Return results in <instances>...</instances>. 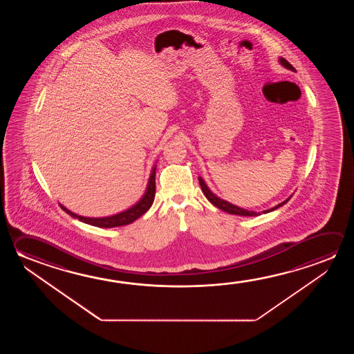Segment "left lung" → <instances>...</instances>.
<instances>
[{
    "label": "left lung",
    "mask_w": 354,
    "mask_h": 354,
    "mask_svg": "<svg viewBox=\"0 0 354 354\" xmlns=\"http://www.w3.org/2000/svg\"><path fill=\"white\" fill-rule=\"evenodd\" d=\"M280 63L284 65L285 68H288V69L295 71V68H294L292 65L290 64L289 62H288L286 59L280 58ZM198 183H200V186H201V189H203L205 196L207 197V200H209V203L214 205L216 207H218V209H222V211L228 212V214H238V216H258V214H258V212H254V211H248V209H241V207L234 206L232 203H227L225 200H221L220 197L216 196V195H214L212 192H209V187H207L206 184L203 183V180L201 179V178H198ZM288 201H289V198H288L286 201H284V203H279L278 206H275V207H272V209L264 211V214L270 212L272 209H279L280 206H283V205L288 203Z\"/></svg>",
    "instance_id": "8db88e82"
}]
</instances>
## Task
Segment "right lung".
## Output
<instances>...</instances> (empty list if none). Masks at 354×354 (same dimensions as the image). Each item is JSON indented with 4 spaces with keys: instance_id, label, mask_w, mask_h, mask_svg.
Listing matches in <instances>:
<instances>
[{
    "instance_id": "obj_1",
    "label": "right lung",
    "mask_w": 354,
    "mask_h": 354,
    "mask_svg": "<svg viewBox=\"0 0 354 354\" xmlns=\"http://www.w3.org/2000/svg\"><path fill=\"white\" fill-rule=\"evenodd\" d=\"M156 167L151 171V178H149V184L147 187L145 196L142 197L140 203H136L133 207L128 209L127 211H123L121 214H115V216H110V217H102V218H91V217H82L79 214H73L69 209H65L64 206H62V209H64L66 214H71L74 218L93 225V226L102 227V228H111V227H120L126 226L132 223L133 221L140 218L142 214H145L151 203L154 201V196H156Z\"/></svg>"
}]
</instances>
